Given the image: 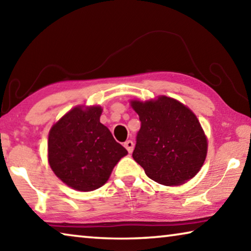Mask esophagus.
<instances>
[{
    "instance_id": "34e87169",
    "label": "esophagus",
    "mask_w": 251,
    "mask_h": 251,
    "mask_svg": "<svg viewBox=\"0 0 251 251\" xmlns=\"http://www.w3.org/2000/svg\"><path fill=\"white\" fill-rule=\"evenodd\" d=\"M124 146H125V148L127 150V151L130 152L133 151V150H134V143L131 142V141H126L125 143H124Z\"/></svg>"
}]
</instances>
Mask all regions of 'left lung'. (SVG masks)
<instances>
[{
    "label": "left lung",
    "instance_id": "1",
    "mask_svg": "<svg viewBox=\"0 0 251 251\" xmlns=\"http://www.w3.org/2000/svg\"><path fill=\"white\" fill-rule=\"evenodd\" d=\"M141 129L133 158L158 184L178 186L193 178L207 155V138L195 114L171 97L131 100Z\"/></svg>",
    "mask_w": 251,
    "mask_h": 251
}]
</instances>
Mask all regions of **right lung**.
I'll return each instance as SVG.
<instances>
[{"instance_id": "1", "label": "right lung", "mask_w": 251, "mask_h": 251, "mask_svg": "<svg viewBox=\"0 0 251 251\" xmlns=\"http://www.w3.org/2000/svg\"><path fill=\"white\" fill-rule=\"evenodd\" d=\"M100 106H77L49 134V163L55 175L79 192H92L108 180L127 151L100 122Z\"/></svg>"}]
</instances>
